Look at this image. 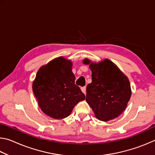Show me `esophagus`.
<instances>
[{
    "instance_id": "esophagus-1",
    "label": "esophagus",
    "mask_w": 155,
    "mask_h": 155,
    "mask_svg": "<svg viewBox=\"0 0 155 155\" xmlns=\"http://www.w3.org/2000/svg\"><path fill=\"white\" fill-rule=\"evenodd\" d=\"M81 91H82L85 94H86V87H81Z\"/></svg>"
}]
</instances>
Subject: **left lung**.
I'll list each match as a JSON object with an SVG mask.
<instances>
[{
  "label": "left lung",
  "instance_id": "1",
  "mask_svg": "<svg viewBox=\"0 0 155 155\" xmlns=\"http://www.w3.org/2000/svg\"><path fill=\"white\" fill-rule=\"evenodd\" d=\"M91 70V83L86 88V101L101 121L115 118L124 111L131 96L130 84L117 65L108 59L93 63L85 59Z\"/></svg>",
  "mask_w": 155,
  "mask_h": 155
}]
</instances>
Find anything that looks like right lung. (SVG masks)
Listing matches in <instances>:
<instances>
[{
    "mask_svg": "<svg viewBox=\"0 0 155 155\" xmlns=\"http://www.w3.org/2000/svg\"><path fill=\"white\" fill-rule=\"evenodd\" d=\"M72 63L59 57L41 66L33 83V91L44 114L54 119L68 117L85 94L75 85Z\"/></svg>",
    "mask_w": 155,
    "mask_h": 155,
    "instance_id": "obj_1",
    "label": "right lung"
}]
</instances>
